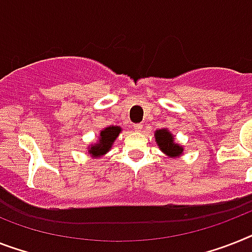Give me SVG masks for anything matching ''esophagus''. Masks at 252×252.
<instances>
[{
	"label": "esophagus",
	"instance_id": "34e87169",
	"mask_svg": "<svg viewBox=\"0 0 252 252\" xmlns=\"http://www.w3.org/2000/svg\"><path fill=\"white\" fill-rule=\"evenodd\" d=\"M134 130L135 131H141V130H143V125H141V124L134 125Z\"/></svg>",
	"mask_w": 252,
	"mask_h": 252
}]
</instances>
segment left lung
<instances>
[{
	"instance_id": "8db88e82",
	"label": "left lung",
	"mask_w": 252,
	"mask_h": 252,
	"mask_svg": "<svg viewBox=\"0 0 252 252\" xmlns=\"http://www.w3.org/2000/svg\"><path fill=\"white\" fill-rule=\"evenodd\" d=\"M155 138L159 149L168 157H179L183 155V147L174 141V135L167 128L156 131Z\"/></svg>"
}]
</instances>
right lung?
Returning a JSON list of instances; mask_svg holds the SVG:
<instances>
[{"label": "right lung", "instance_id": "add662e5", "mask_svg": "<svg viewBox=\"0 0 252 252\" xmlns=\"http://www.w3.org/2000/svg\"><path fill=\"white\" fill-rule=\"evenodd\" d=\"M121 131L120 126H108L104 130H101L97 143L93 144L89 148V155H91V157H101V156L105 155L112 148L113 141L117 139Z\"/></svg>", "mask_w": 252, "mask_h": 252}]
</instances>
